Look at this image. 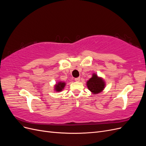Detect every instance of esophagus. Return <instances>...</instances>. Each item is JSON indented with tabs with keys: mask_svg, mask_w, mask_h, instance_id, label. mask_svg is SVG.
<instances>
[{
	"mask_svg": "<svg viewBox=\"0 0 146 146\" xmlns=\"http://www.w3.org/2000/svg\"><path fill=\"white\" fill-rule=\"evenodd\" d=\"M80 77H77V78H75V81H76V82H80Z\"/></svg>",
	"mask_w": 146,
	"mask_h": 146,
	"instance_id": "34e87169",
	"label": "esophagus"
}]
</instances>
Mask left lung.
<instances>
[{
    "label": "left lung",
    "mask_w": 146,
    "mask_h": 146,
    "mask_svg": "<svg viewBox=\"0 0 146 146\" xmlns=\"http://www.w3.org/2000/svg\"><path fill=\"white\" fill-rule=\"evenodd\" d=\"M87 86L92 93L98 94L104 90L105 83L102 79L98 77L96 74H93L92 77L87 82Z\"/></svg>",
    "instance_id": "left-lung-1"
}]
</instances>
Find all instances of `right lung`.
<instances>
[{"label":"right lung","instance_id":"right-lung-1","mask_svg":"<svg viewBox=\"0 0 146 146\" xmlns=\"http://www.w3.org/2000/svg\"><path fill=\"white\" fill-rule=\"evenodd\" d=\"M65 86V83H62V82H59L57 85H55V90L56 91H61L62 90L64 87Z\"/></svg>","mask_w":146,"mask_h":146}]
</instances>
